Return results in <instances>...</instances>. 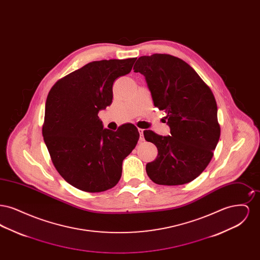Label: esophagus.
Wrapping results in <instances>:
<instances>
[{"label": "esophagus", "mask_w": 260, "mask_h": 260, "mask_svg": "<svg viewBox=\"0 0 260 260\" xmlns=\"http://www.w3.org/2000/svg\"><path fill=\"white\" fill-rule=\"evenodd\" d=\"M138 133H139V140L143 141L144 137H143V129L142 128H138Z\"/></svg>", "instance_id": "34e87169"}]
</instances>
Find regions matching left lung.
I'll use <instances>...</instances> for the list:
<instances>
[{
  "label": "left lung",
  "mask_w": 260,
  "mask_h": 260,
  "mask_svg": "<svg viewBox=\"0 0 260 260\" xmlns=\"http://www.w3.org/2000/svg\"><path fill=\"white\" fill-rule=\"evenodd\" d=\"M135 72L145 77L154 105L165 110L171 135L144 131L145 140L158 149L155 161L146 165L150 179L160 185H182L208 167L220 127L215 99L197 72L170 54L140 56Z\"/></svg>",
  "instance_id": "1"
}]
</instances>
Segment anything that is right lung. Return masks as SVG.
<instances>
[{
    "mask_svg": "<svg viewBox=\"0 0 260 260\" xmlns=\"http://www.w3.org/2000/svg\"><path fill=\"white\" fill-rule=\"evenodd\" d=\"M136 58L89 62L59 80L46 101L43 136L56 171L72 186L103 192L122 176L123 161L139 133L124 124L104 128L99 112L111 105L114 81L132 71Z\"/></svg>",
    "mask_w": 260,
    "mask_h": 260,
    "instance_id": "add662e5",
    "label": "right lung"
}]
</instances>
